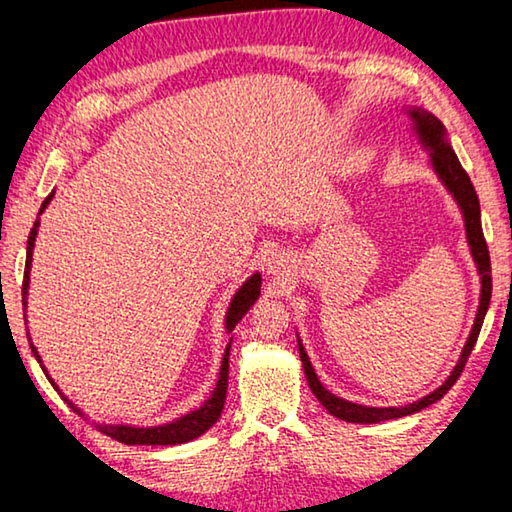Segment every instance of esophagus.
I'll return each mask as SVG.
<instances>
[{
    "label": "esophagus",
    "mask_w": 512,
    "mask_h": 512,
    "mask_svg": "<svg viewBox=\"0 0 512 512\" xmlns=\"http://www.w3.org/2000/svg\"><path fill=\"white\" fill-rule=\"evenodd\" d=\"M284 270H286V261H284V256H274L272 261L268 263V272L270 274H284Z\"/></svg>",
    "instance_id": "34e87169"
}]
</instances>
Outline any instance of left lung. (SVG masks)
<instances>
[{"instance_id":"obj_1","label":"left lung","mask_w":512,"mask_h":512,"mask_svg":"<svg viewBox=\"0 0 512 512\" xmlns=\"http://www.w3.org/2000/svg\"><path fill=\"white\" fill-rule=\"evenodd\" d=\"M406 115L411 117L413 131H416V138L420 140V145L429 152L434 173L439 175L443 187L453 194V198L459 205V210H462L466 242H469L471 256H473V261H476L478 274H480V305L476 311V321H473L471 335H469V339H466L462 355H459L457 365L453 372H450L448 379L443 381V385H439L434 392H429V395L418 399V402L406 404V406H383L381 409V406L353 404V402H348V399L332 395V392L325 390L323 383L318 381L314 367H311V362L307 358L305 346H302V342L298 339L300 360H302V367H305L307 383H309L311 392L316 395L318 402H321L325 409H328V413H332L335 418L346 420V422H362V425H372V422L411 416V413L422 411V409H427L429 404L439 402V399L446 395L450 388H453L455 381L459 379V374H462L466 360H469L473 346H476V342H478L480 328H483L487 307H490V298H492L490 251H487V242L483 238V226H480V203H478L476 189H473L469 175H466V170L462 168V164H459L457 154L453 152V147H450L448 133H446V127L441 124V120H436L432 113H427V110H422V108H406Z\"/></svg>"}]
</instances>
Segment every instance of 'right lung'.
Wrapping results in <instances>:
<instances>
[{
    "label": "right lung",
    "instance_id": "obj_1",
    "mask_svg": "<svg viewBox=\"0 0 512 512\" xmlns=\"http://www.w3.org/2000/svg\"><path fill=\"white\" fill-rule=\"evenodd\" d=\"M55 191L53 194H48L46 201H43L39 214L46 210L48 203L53 201ZM39 226H41V219L36 217L32 231H29V238H27V261H25V279H22V307H27V291H29V268H32V251H34V242H36V235H39ZM258 295H261V274L254 272L251 277L244 281V284L238 288V293L233 295L231 305H228L226 311V330L233 332L235 325L242 321V316L247 314L251 309V305L258 300ZM29 337V335H27ZM233 339V337H231ZM32 346V353L36 355V360L41 362V355L36 351L34 344ZM228 353H231V342L226 346V353H224V360H221V369H219V381H217V388L212 390V395L207 402L201 406V409L187 413V416L177 418L173 422H166V425H157V427H133V425H96L99 432H103L110 439L115 441H122L127 443V446H177V443H187V441H194L198 436L205 434L207 429H210L214 422L219 420L221 411H224V402H226V388H228ZM43 367V365H41ZM43 372H46V367H43ZM48 376V372H46ZM48 381L53 383V388L59 392V388L55 385V381L50 379ZM62 395V392H59ZM64 397V395H62ZM64 402L71 406L73 413H78V416L85 418V413L78 409L76 404L71 402V399L64 397Z\"/></svg>",
    "mask_w": 512,
    "mask_h": 512
}]
</instances>
